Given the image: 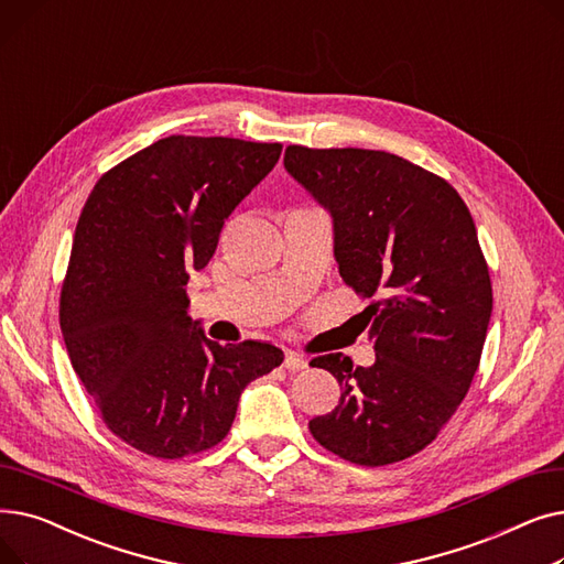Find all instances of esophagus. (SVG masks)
Listing matches in <instances>:
<instances>
[{
    "mask_svg": "<svg viewBox=\"0 0 564 564\" xmlns=\"http://www.w3.org/2000/svg\"><path fill=\"white\" fill-rule=\"evenodd\" d=\"M283 366L290 370V372H302L308 368V361L302 357V354L297 351H288L285 359H283Z\"/></svg>",
    "mask_w": 564,
    "mask_h": 564,
    "instance_id": "obj_1",
    "label": "esophagus"
}]
</instances>
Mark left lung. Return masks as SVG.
<instances>
[{
    "label": "left lung",
    "instance_id": "1",
    "mask_svg": "<svg viewBox=\"0 0 564 564\" xmlns=\"http://www.w3.org/2000/svg\"><path fill=\"white\" fill-rule=\"evenodd\" d=\"M283 166L332 215L343 281L372 300L361 315L375 364L311 361L340 383L311 434L361 466L406 459L448 423L480 364L494 300L476 224L443 177L391 153L288 145Z\"/></svg>",
    "mask_w": 564,
    "mask_h": 564
}]
</instances>
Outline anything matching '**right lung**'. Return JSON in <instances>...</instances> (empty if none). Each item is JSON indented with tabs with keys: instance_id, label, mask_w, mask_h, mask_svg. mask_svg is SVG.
<instances>
[{
	"instance_id": "add662e5",
	"label": "right lung",
	"mask_w": 564,
	"mask_h": 564,
	"mask_svg": "<svg viewBox=\"0 0 564 564\" xmlns=\"http://www.w3.org/2000/svg\"><path fill=\"white\" fill-rule=\"evenodd\" d=\"M279 158L281 143L166 137L107 171L84 205L62 334L105 425L145 455L217 446L247 383L283 361L272 343L207 338L187 315L185 290Z\"/></svg>"
}]
</instances>
